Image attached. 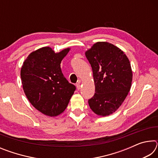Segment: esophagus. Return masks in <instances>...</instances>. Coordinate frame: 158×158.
I'll return each instance as SVG.
<instances>
[{"label": "esophagus", "mask_w": 158, "mask_h": 158, "mask_svg": "<svg viewBox=\"0 0 158 158\" xmlns=\"http://www.w3.org/2000/svg\"><path fill=\"white\" fill-rule=\"evenodd\" d=\"M76 86H77V90L81 89V84H80V83H78V84H76Z\"/></svg>", "instance_id": "obj_1"}]
</instances>
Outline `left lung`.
Returning <instances> with one entry per match:
<instances>
[{
	"label": "left lung",
	"instance_id": "1",
	"mask_svg": "<svg viewBox=\"0 0 158 158\" xmlns=\"http://www.w3.org/2000/svg\"><path fill=\"white\" fill-rule=\"evenodd\" d=\"M91 65L95 90L89 100L92 111L98 116L116 111L129 93L132 81L130 60L118 47L98 42L85 53Z\"/></svg>",
	"mask_w": 158,
	"mask_h": 158
}]
</instances>
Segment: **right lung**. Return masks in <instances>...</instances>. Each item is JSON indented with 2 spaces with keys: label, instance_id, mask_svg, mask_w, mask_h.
Segmentation results:
<instances>
[{
  "label": "right lung",
  "instance_id": "1",
  "mask_svg": "<svg viewBox=\"0 0 158 158\" xmlns=\"http://www.w3.org/2000/svg\"><path fill=\"white\" fill-rule=\"evenodd\" d=\"M67 48L55 53L52 48H40L28 55L21 69L23 89L35 108L49 116L62 114L75 85L64 77L60 63L69 52Z\"/></svg>",
  "mask_w": 158,
  "mask_h": 158
}]
</instances>
